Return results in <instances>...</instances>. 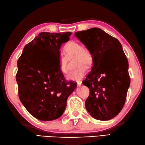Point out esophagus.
Returning a JSON list of instances; mask_svg holds the SVG:
<instances>
[{"label": "esophagus", "instance_id": "34e87169", "mask_svg": "<svg viewBox=\"0 0 145 145\" xmlns=\"http://www.w3.org/2000/svg\"><path fill=\"white\" fill-rule=\"evenodd\" d=\"M82 82L81 81H78V82H77V85H78V87H80L82 85Z\"/></svg>", "mask_w": 145, "mask_h": 145}]
</instances>
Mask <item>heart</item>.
I'll return each instance as SVG.
<instances>
[{
  "label": "heart",
  "instance_id": "1",
  "mask_svg": "<svg viewBox=\"0 0 145 145\" xmlns=\"http://www.w3.org/2000/svg\"><path fill=\"white\" fill-rule=\"evenodd\" d=\"M64 51L67 58L75 56L76 65L78 68L71 71L67 75V79L72 81L78 82L85 76L87 72V66H90L93 61L92 54L88 49L82 46V45L76 42L71 41L64 46ZM59 67L60 71L63 74L67 72V58L61 56L59 59Z\"/></svg>",
  "mask_w": 145,
  "mask_h": 145
}]
</instances>
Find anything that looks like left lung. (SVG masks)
Wrapping results in <instances>:
<instances>
[{
	"label": "left lung",
	"instance_id": "1",
	"mask_svg": "<svg viewBox=\"0 0 145 145\" xmlns=\"http://www.w3.org/2000/svg\"><path fill=\"white\" fill-rule=\"evenodd\" d=\"M74 35L93 57L91 71L83 82L90 90L85 108L96 120H110L123 108L130 84L129 62L121 44L98 27Z\"/></svg>",
	"mask_w": 145,
	"mask_h": 145
}]
</instances>
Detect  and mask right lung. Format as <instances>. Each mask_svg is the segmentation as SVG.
<instances>
[{"label": "right lung", "instance_id": "add662e5", "mask_svg": "<svg viewBox=\"0 0 145 145\" xmlns=\"http://www.w3.org/2000/svg\"><path fill=\"white\" fill-rule=\"evenodd\" d=\"M71 32H42L26 45L17 61L18 96L28 112L41 121L61 117L68 97L76 88L60 70V47Z\"/></svg>", "mask_w": 145, "mask_h": 145}]
</instances>
